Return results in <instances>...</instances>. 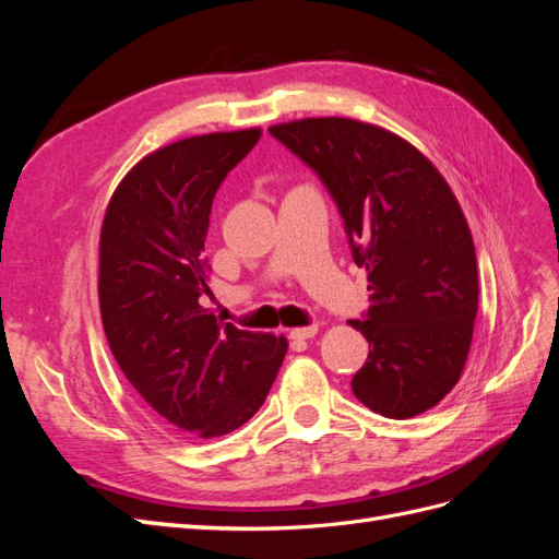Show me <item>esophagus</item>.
I'll return each mask as SVG.
<instances>
[{
	"label": "esophagus",
	"mask_w": 559,
	"mask_h": 559,
	"mask_svg": "<svg viewBox=\"0 0 559 559\" xmlns=\"http://www.w3.org/2000/svg\"><path fill=\"white\" fill-rule=\"evenodd\" d=\"M317 326L314 324H310V326H302V329H294L289 335H292V341H310V337H314L317 335Z\"/></svg>",
	"instance_id": "obj_1"
}]
</instances>
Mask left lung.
<instances>
[{"mask_svg":"<svg viewBox=\"0 0 559 559\" xmlns=\"http://www.w3.org/2000/svg\"><path fill=\"white\" fill-rule=\"evenodd\" d=\"M270 134L324 181L368 270L366 319L347 321L370 347L354 396L392 419L433 408L460 382L478 312L476 249L448 181L411 142L354 118Z\"/></svg>","mask_w":559,"mask_h":559,"instance_id":"1","label":"left lung"}]
</instances>
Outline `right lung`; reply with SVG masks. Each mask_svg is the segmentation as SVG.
<instances>
[{
    "instance_id": "right-lung-1",
    "label": "right lung",
    "mask_w": 559,
    "mask_h": 559,
    "mask_svg": "<svg viewBox=\"0 0 559 559\" xmlns=\"http://www.w3.org/2000/svg\"><path fill=\"white\" fill-rule=\"evenodd\" d=\"M259 140L261 128L210 132L144 156L116 186L99 233V312L114 359L148 408L191 438L242 427L289 347L200 306L214 193Z\"/></svg>"
}]
</instances>
